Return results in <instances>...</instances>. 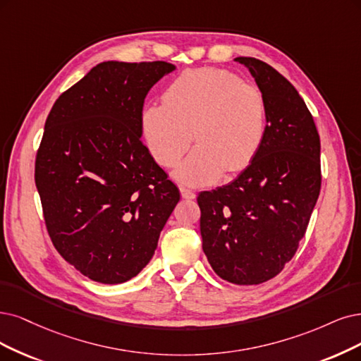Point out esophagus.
I'll return each instance as SVG.
<instances>
[{
  "mask_svg": "<svg viewBox=\"0 0 361 361\" xmlns=\"http://www.w3.org/2000/svg\"><path fill=\"white\" fill-rule=\"evenodd\" d=\"M180 193H181V197H183V199H195V197H196V193H195V192H192V190H189V189H185V188H180Z\"/></svg>",
  "mask_w": 361,
  "mask_h": 361,
  "instance_id": "obj_1",
  "label": "esophagus"
}]
</instances>
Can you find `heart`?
<instances>
[{
	"mask_svg": "<svg viewBox=\"0 0 361 361\" xmlns=\"http://www.w3.org/2000/svg\"><path fill=\"white\" fill-rule=\"evenodd\" d=\"M268 110L255 83L221 68L188 70L164 92L162 104L145 105L141 133L156 162L178 164L190 142L196 149L177 169L189 185L216 183L224 169L239 172L251 165L266 137Z\"/></svg>",
	"mask_w": 361,
	"mask_h": 361,
	"instance_id": "obj_1",
	"label": "heart"
}]
</instances>
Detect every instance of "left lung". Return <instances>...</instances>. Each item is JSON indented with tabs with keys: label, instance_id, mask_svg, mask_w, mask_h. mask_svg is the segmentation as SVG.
<instances>
[{
	"label": "left lung",
	"instance_id": "left-lung-1",
	"mask_svg": "<svg viewBox=\"0 0 361 361\" xmlns=\"http://www.w3.org/2000/svg\"><path fill=\"white\" fill-rule=\"evenodd\" d=\"M263 92L266 137L251 165L229 184L201 192L202 248L214 272L238 286L276 276L298 251L322 189L319 135L288 80L239 56Z\"/></svg>",
	"mask_w": 361,
	"mask_h": 361
}]
</instances>
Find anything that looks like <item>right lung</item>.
I'll use <instances>...</instances> for the list:
<instances>
[{"label": "right lung", "instance_id": "1", "mask_svg": "<svg viewBox=\"0 0 361 361\" xmlns=\"http://www.w3.org/2000/svg\"><path fill=\"white\" fill-rule=\"evenodd\" d=\"M172 63H98L53 104L35 157V185L59 255L85 276L138 275L180 201L141 141L149 90Z\"/></svg>", "mask_w": 361, "mask_h": 361}]
</instances>
